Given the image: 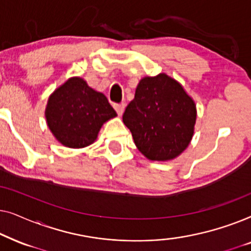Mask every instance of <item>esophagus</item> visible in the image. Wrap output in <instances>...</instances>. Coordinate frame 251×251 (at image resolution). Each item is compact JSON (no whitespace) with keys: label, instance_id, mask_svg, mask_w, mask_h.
I'll return each instance as SVG.
<instances>
[{"label":"esophagus","instance_id":"34e87169","mask_svg":"<svg viewBox=\"0 0 251 251\" xmlns=\"http://www.w3.org/2000/svg\"><path fill=\"white\" fill-rule=\"evenodd\" d=\"M114 108L116 113H118L119 115H122V113L125 112V108H126V104L125 102H120V104H114Z\"/></svg>","mask_w":251,"mask_h":251}]
</instances>
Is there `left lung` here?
<instances>
[{"label": "left lung", "instance_id": "1", "mask_svg": "<svg viewBox=\"0 0 251 251\" xmlns=\"http://www.w3.org/2000/svg\"><path fill=\"white\" fill-rule=\"evenodd\" d=\"M122 119L147 159L166 161L179 155L190 144L197 108L177 81L159 74L140 80Z\"/></svg>", "mask_w": 251, "mask_h": 251}]
</instances>
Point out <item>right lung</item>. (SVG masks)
Listing matches in <instances>:
<instances>
[{
  "mask_svg": "<svg viewBox=\"0 0 251 251\" xmlns=\"http://www.w3.org/2000/svg\"><path fill=\"white\" fill-rule=\"evenodd\" d=\"M116 112L101 92L80 77H73L50 96L46 109L48 126L63 145L81 149L97 138L102 123Z\"/></svg>",
  "mask_w": 251,
  "mask_h": 251,
  "instance_id": "right-lung-1",
  "label": "right lung"
}]
</instances>
